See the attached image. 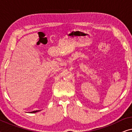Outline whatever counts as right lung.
I'll return each mask as SVG.
<instances>
[{"label":"right lung","instance_id":"1","mask_svg":"<svg viewBox=\"0 0 132 132\" xmlns=\"http://www.w3.org/2000/svg\"><path fill=\"white\" fill-rule=\"evenodd\" d=\"M41 110H37V111H32V112H29V113H36V112H39V111H40Z\"/></svg>","mask_w":132,"mask_h":132}]
</instances>
